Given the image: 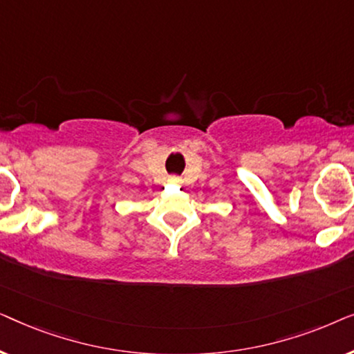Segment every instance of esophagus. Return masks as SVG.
<instances>
[{"label":"esophagus","mask_w":354,"mask_h":354,"mask_svg":"<svg viewBox=\"0 0 354 354\" xmlns=\"http://www.w3.org/2000/svg\"><path fill=\"white\" fill-rule=\"evenodd\" d=\"M169 182H171V183H180V178H178V177H176V176H174V177H171V178H169Z\"/></svg>","instance_id":"34e87169"}]
</instances>
